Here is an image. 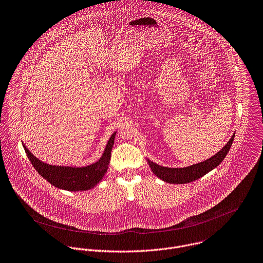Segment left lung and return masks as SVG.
<instances>
[{
	"label": "left lung",
	"instance_id": "obj_1",
	"mask_svg": "<svg viewBox=\"0 0 263 263\" xmlns=\"http://www.w3.org/2000/svg\"><path fill=\"white\" fill-rule=\"evenodd\" d=\"M234 138H235V134L232 136L229 142L213 157L209 158L206 161H203L201 163H198L189 167L169 168V167L160 166L148 159H146V161H147V164L149 165V168L154 172V174L160 179H162L163 181L168 183H173V184L190 183L203 177L208 172L212 171L217 166H219V164L224 160L229 151L231 149Z\"/></svg>",
	"mask_w": 263,
	"mask_h": 263
}]
</instances>
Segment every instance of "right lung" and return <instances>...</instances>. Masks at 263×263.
Returning <instances> with one entry per match:
<instances>
[{
    "mask_svg": "<svg viewBox=\"0 0 263 263\" xmlns=\"http://www.w3.org/2000/svg\"><path fill=\"white\" fill-rule=\"evenodd\" d=\"M116 133L117 132L112 133L107 141L101 158L97 162L83 167L57 166L44 163L34 157L23 143L22 146L33 168L52 185L68 192L88 191L101 181L108 169Z\"/></svg>",
    "mask_w": 263,
    "mask_h": 263,
    "instance_id": "obj_1",
    "label": "right lung"
}]
</instances>
